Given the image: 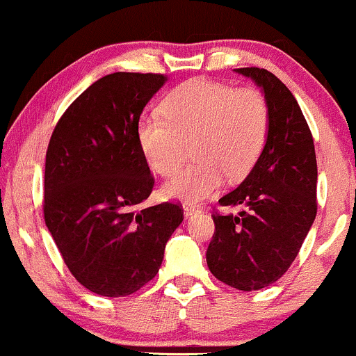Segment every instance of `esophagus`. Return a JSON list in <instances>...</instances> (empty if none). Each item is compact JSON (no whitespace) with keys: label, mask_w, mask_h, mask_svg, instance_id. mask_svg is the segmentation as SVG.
I'll return each mask as SVG.
<instances>
[{"label":"esophagus","mask_w":356,"mask_h":356,"mask_svg":"<svg viewBox=\"0 0 356 356\" xmlns=\"http://www.w3.org/2000/svg\"><path fill=\"white\" fill-rule=\"evenodd\" d=\"M199 211H201V207L195 206V204H189V202L184 204V214H186V216H192V214H195V212H199Z\"/></svg>","instance_id":"esophagus-1"}]
</instances>
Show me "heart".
I'll use <instances>...</instances> for the list:
<instances>
[{
  "instance_id": "obj_1",
  "label": "heart",
  "mask_w": 356,
  "mask_h": 356,
  "mask_svg": "<svg viewBox=\"0 0 356 356\" xmlns=\"http://www.w3.org/2000/svg\"><path fill=\"white\" fill-rule=\"evenodd\" d=\"M162 113L138 118L137 142L155 174L169 177L181 165L184 142L194 138L197 162L162 187V194L182 202H199L231 179L244 177L263 154L269 124L266 97L252 87L192 79L162 102Z\"/></svg>"
}]
</instances>
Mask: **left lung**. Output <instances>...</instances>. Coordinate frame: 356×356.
<instances>
[{
  "mask_svg": "<svg viewBox=\"0 0 356 356\" xmlns=\"http://www.w3.org/2000/svg\"><path fill=\"white\" fill-rule=\"evenodd\" d=\"M263 88L269 134L263 154L239 187L219 199L239 214L212 212L209 271L231 288L254 291L288 271L316 218V154L312 130L288 87L271 72L236 68Z\"/></svg>",
  "mask_w": 356,
  "mask_h": 356,
  "instance_id": "1",
  "label": "left lung"
}]
</instances>
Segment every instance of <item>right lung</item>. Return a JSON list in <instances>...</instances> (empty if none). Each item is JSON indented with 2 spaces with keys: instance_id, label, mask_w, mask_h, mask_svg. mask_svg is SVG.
Listing matches in <instances>:
<instances>
[{
  "instance_id": "obj_1",
  "label": "right lung",
  "mask_w": 356,
  "mask_h": 356,
  "mask_svg": "<svg viewBox=\"0 0 356 356\" xmlns=\"http://www.w3.org/2000/svg\"><path fill=\"white\" fill-rule=\"evenodd\" d=\"M165 76L117 72L65 110L44 162L43 216L65 264L97 295L138 291L182 222L179 202L140 207L154 189L136 127Z\"/></svg>"
}]
</instances>
